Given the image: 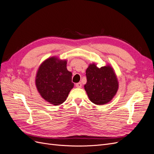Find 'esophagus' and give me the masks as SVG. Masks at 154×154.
I'll use <instances>...</instances> for the list:
<instances>
[{
	"label": "esophagus",
	"mask_w": 154,
	"mask_h": 154,
	"mask_svg": "<svg viewBox=\"0 0 154 154\" xmlns=\"http://www.w3.org/2000/svg\"><path fill=\"white\" fill-rule=\"evenodd\" d=\"M82 86V83H81V82L77 83L76 84V87L77 88H81Z\"/></svg>",
	"instance_id": "obj_1"
}]
</instances>
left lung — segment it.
<instances>
[{
	"instance_id": "1",
	"label": "left lung",
	"mask_w": 154,
	"mask_h": 154,
	"mask_svg": "<svg viewBox=\"0 0 154 154\" xmlns=\"http://www.w3.org/2000/svg\"><path fill=\"white\" fill-rule=\"evenodd\" d=\"M87 83L84 85L88 98L96 105L109 103L118 89V81L113 68L106 66L98 68L90 64L86 70Z\"/></svg>"
}]
</instances>
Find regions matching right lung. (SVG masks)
<instances>
[{
  "instance_id": "1",
  "label": "right lung",
  "mask_w": 154,
  "mask_h": 154,
  "mask_svg": "<svg viewBox=\"0 0 154 154\" xmlns=\"http://www.w3.org/2000/svg\"><path fill=\"white\" fill-rule=\"evenodd\" d=\"M35 83L45 101L54 105L63 103L74 87L72 72L67 69V60L55 57L45 60L38 69Z\"/></svg>"
}]
</instances>
